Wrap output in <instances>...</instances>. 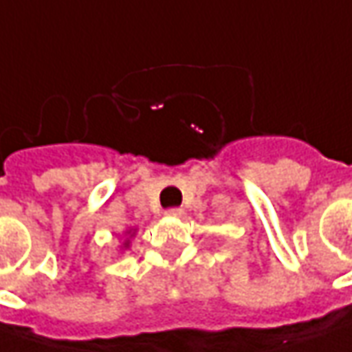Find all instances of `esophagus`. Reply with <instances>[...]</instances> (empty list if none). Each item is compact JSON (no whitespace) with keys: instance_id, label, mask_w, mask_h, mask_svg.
Returning a JSON list of instances; mask_svg holds the SVG:
<instances>
[{"instance_id":"1","label":"esophagus","mask_w":352,"mask_h":352,"mask_svg":"<svg viewBox=\"0 0 352 352\" xmlns=\"http://www.w3.org/2000/svg\"><path fill=\"white\" fill-rule=\"evenodd\" d=\"M183 214H185L183 208H169V210H166V216L169 217H181Z\"/></svg>"}]
</instances>
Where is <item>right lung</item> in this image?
<instances>
[{"mask_svg": "<svg viewBox=\"0 0 352 352\" xmlns=\"http://www.w3.org/2000/svg\"><path fill=\"white\" fill-rule=\"evenodd\" d=\"M126 233H135V231H126ZM129 246V241H125V248Z\"/></svg>", "mask_w": 352, "mask_h": 352, "instance_id": "obj_1", "label": "right lung"}]
</instances>
